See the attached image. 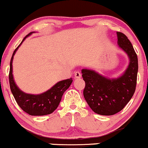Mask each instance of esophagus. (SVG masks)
<instances>
[{
    "label": "esophagus",
    "mask_w": 148,
    "mask_h": 148,
    "mask_svg": "<svg viewBox=\"0 0 148 148\" xmlns=\"http://www.w3.org/2000/svg\"><path fill=\"white\" fill-rule=\"evenodd\" d=\"M74 76H75L76 79H80L81 77V74L79 72H76L74 73Z\"/></svg>",
    "instance_id": "34e87169"
}]
</instances>
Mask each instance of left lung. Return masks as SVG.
<instances>
[{"mask_svg":"<svg viewBox=\"0 0 148 148\" xmlns=\"http://www.w3.org/2000/svg\"><path fill=\"white\" fill-rule=\"evenodd\" d=\"M118 44L128 56L130 64L125 73L117 79H107L88 69L81 70L86 83L84 96L95 113L112 115L123 110L132 99L136 86L138 58L125 34L117 32Z\"/></svg>","mask_w":148,"mask_h":148,"instance_id":"8db88e82","label":"left lung"}]
</instances>
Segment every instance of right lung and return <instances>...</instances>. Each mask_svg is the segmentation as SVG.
<instances>
[{
    "label": "right lung",
    "mask_w": 148,
    "mask_h": 148,
    "mask_svg": "<svg viewBox=\"0 0 148 148\" xmlns=\"http://www.w3.org/2000/svg\"><path fill=\"white\" fill-rule=\"evenodd\" d=\"M31 32L25 36L19 45L13 52L10 60L9 81L10 90L16 103L20 108L30 115H45L52 113L58 106L63 93L72 84V78L58 82L45 92L40 95H30L23 92L17 87L14 81L12 74V60L14 56L18 47L27 37L31 35Z\"/></svg>",
    "instance_id": "add662e5"
}]
</instances>
